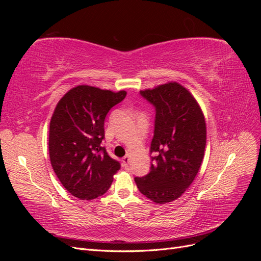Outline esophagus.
Listing matches in <instances>:
<instances>
[{
  "mask_svg": "<svg viewBox=\"0 0 261 261\" xmlns=\"http://www.w3.org/2000/svg\"><path fill=\"white\" fill-rule=\"evenodd\" d=\"M122 162H123V167L127 168V167H128V163H129V155H128V154H126V155L123 158Z\"/></svg>",
  "mask_w": 261,
  "mask_h": 261,
  "instance_id": "34e87169",
  "label": "esophagus"
}]
</instances>
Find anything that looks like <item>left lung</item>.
<instances>
[{"instance_id":"8db88e82","label":"left lung","mask_w":261,"mask_h":261,"mask_svg":"<svg viewBox=\"0 0 261 261\" xmlns=\"http://www.w3.org/2000/svg\"><path fill=\"white\" fill-rule=\"evenodd\" d=\"M154 108L151 167L135 177L139 192L155 203L174 200L193 183L206 147V122L195 98L177 83L140 91Z\"/></svg>"}]
</instances>
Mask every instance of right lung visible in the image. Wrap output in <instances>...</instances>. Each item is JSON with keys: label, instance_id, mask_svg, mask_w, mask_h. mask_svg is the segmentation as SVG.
Here are the masks:
<instances>
[{"label": "right lung", "instance_id": "right-lung-1", "mask_svg": "<svg viewBox=\"0 0 261 261\" xmlns=\"http://www.w3.org/2000/svg\"><path fill=\"white\" fill-rule=\"evenodd\" d=\"M125 97L126 91L83 85L70 89L54 110L49 132L51 164L62 185L77 198L103 195L121 168L101 143L107 114Z\"/></svg>", "mask_w": 261, "mask_h": 261}]
</instances>
